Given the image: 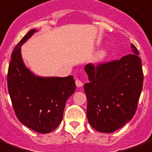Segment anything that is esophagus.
I'll list each match as a JSON object with an SVG mask.
<instances>
[{
  "label": "esophagus",
  "mask_w": 152,
  "mask_h": 152,
  "mask_svg": "<svg viewBox=\"0 0 152 152\" xmlns=\"http://www.w3.org/2000/svg\"><path fill=\"white\" fill-rule=\"evenodd\" d=\"M76 85L77 87H82L83 86V83H82V81L78 80V79H76Z\"/></svg>",
  "instance_id": "obj_1"
}]
</instances>
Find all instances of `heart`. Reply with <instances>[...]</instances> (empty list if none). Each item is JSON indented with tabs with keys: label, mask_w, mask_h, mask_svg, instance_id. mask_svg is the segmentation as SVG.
<instances>
[{
	"label": "heart",
	"mask_w": 152,
	"mask_h": 152,
	"mask_svg": "<svg viewBox=\"0 0 152 152\" xmlns=\"http://www.w3.org/2000/svg\"><path fill=\"white\" fill-rule=\"evenodd\" d=\"M107 56H108V53H107V51L103 50L101 51L99 54H98L97 58H98V60H99V61H104V60H105V59L107 57Z\"/></svg>",
	"instance_id": "b5f03b06"
}]
</instances>
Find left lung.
I'll return each instance as SVG.
<instances>
[{"label": "left lung", "mask_w": 152, "mask_h": 152, "mask_svg": "<svg viewBox=\"0 0 152 152\" xmlns=\"http://www.w3.org/2000/svg\"><path fill=\"white\" fill-rule=\"evenodd\" d=\"M120 60L88 64V83L84 85L88 99L87 117L99 132L111 133L130 121L137 109L143 88V73L139 51Z\"/></svg>", "instance_id": "left-lung-1"}]
</instances>
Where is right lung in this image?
Instances as JSON below:
<instances>
[{
	"label": "right lung",
	"instance_id": "right-lung-1",
	"mask_svg": "<svg viewBox=\"0 0 152 152\" xmlns=\"http://www.w3.org/2000/svg\"><path fill=\"white\" fill-rule=\"evenodd\" d=\"M36 32L30 30L12 51L7 82L20 122L37 132L46 134L61 124L66 101L75 91L76 84L72 76L40 77L25 67L20 46Z\"/></svg>",
	"mask_w": 152,
	"mask_h": 152
}]
</instances>
